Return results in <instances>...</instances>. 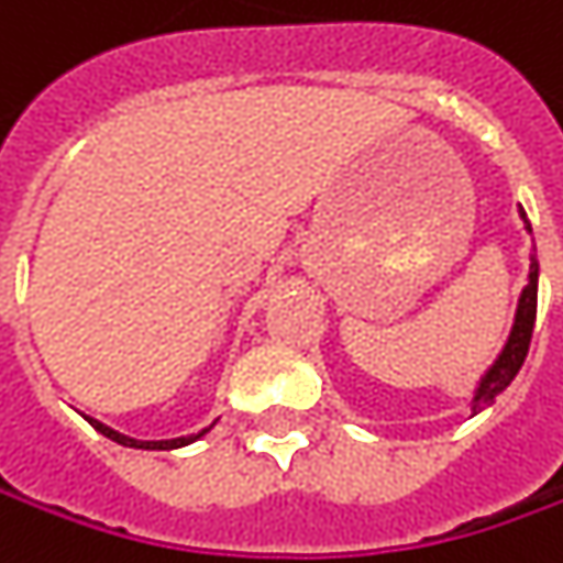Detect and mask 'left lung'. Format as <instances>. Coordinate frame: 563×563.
Instances as JSON below:
<instances>
[{
    "label": "left lung",
    "instance_id": "left-lung-1",
    "mask_svg": "<svg viewBox=\"0 0 563 563\" xmlns=\"http://www.w3.org/2000/svg\"><path fill=\"white\" fill-rule=\"evenodd\" d=\"M523 222H527V212H523ZM527 228H530V222H527ZM536 297H539V266H536V260H532L530 285L520 294V307H517V319H514V332H510L501 357L495 360V366L488 369V376L483 378V385L476 388L473 413H479L486 404H492V400L498 398L510 382H514V376L520 373L523 360L530 354L532 325H536Z\"/></svg>",
    "mask_w": 563,
    "mask_h": 563
}]
</instances>
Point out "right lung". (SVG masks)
<instances>
[{"label":"right lung","instance_id":"add662e5","mask_svg":"<svg viewBox=\"0 0 563 563\" xmlns=\"http://www.w3.org/2000/svg\"><path fill=\"white\" fill-rule=\"evenodd\" d=\"M90 426L97 429V432H102L106 439H112V442L124 444V448H146V451H168V448H181V444H190L194 439H200V435H190V439H172V442H137V439H128V435H121V432H115V429H109V426H102V422L90 420Z\"/></svg>","mask_w":563,"mask_h":563}]
</instances>
